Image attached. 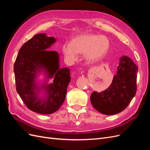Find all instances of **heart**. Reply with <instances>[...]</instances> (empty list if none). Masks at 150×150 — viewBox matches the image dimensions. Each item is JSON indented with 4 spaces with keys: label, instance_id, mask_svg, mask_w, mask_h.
<instances>
[{
    "label": "heart",
    "instance_id": "obj_1",
    "mask_svg": "<svg viewBox=\"0 0 150 150\" xmlns=\"http://www.w3.org/2000/svg\"><path fill=\"white\" fill-rule=\"evenodd\" d=\"M110 42L105 35L84 34L74 38L70 44H65L62 50L65 56L71 61L76 59L77 54H84L86 61L96 62L108 53Z\"/></svg>",
    "mask_w": 150,
    "mask_h": 150
}]
</instances>
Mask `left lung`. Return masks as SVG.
I'll use <instances>...</instances> for the list:
<instances>
[{
  "mask_svg": "<svg viewBox=\"0 0 150 150\" xmlns=\"http://www.w3.org/2000/svg\"><path fill=\"white\" fill-rule=\"evenodd\" d=\"M138 66L131 59L122 56L117 74L112 83L104 91H94L90 100L93 106L104 115H112L123 111L137 93Z\"/></svg>",
  "mask_w": 150,
  "mask_h": 150,
  "instance_id": "1",
  "label": "left lung"
}]
</instances>
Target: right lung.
<instances>
[{"mask_svg": "<svg viewBox=\"0 0 150 150\" xmlns=\"http://www.w3.org/2000/svg\"><path fill=\"white\" fill-rule=\"evenodd\" d=\"M55 42V38L47 37L46 34L34 35L22 45L13 66L18 94L30 110L40 114L50 115L59 109L71 81L69 69H59L58 53L47 50ZM41 69L47 71L48 77L53 76L54 81L38 90L35 78L36 72ZM42 89L46 90L43 98L37 95Z\"/></svg>", "mask_w": 150, "mask_h": 150, "instance_id": "obj_1", "label": "right lung"}]
</instances>
